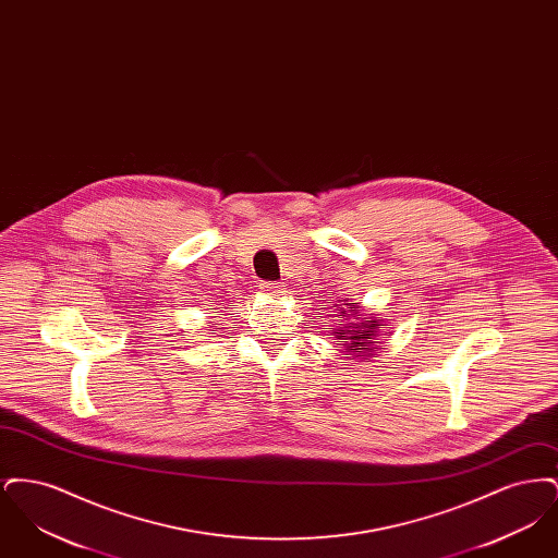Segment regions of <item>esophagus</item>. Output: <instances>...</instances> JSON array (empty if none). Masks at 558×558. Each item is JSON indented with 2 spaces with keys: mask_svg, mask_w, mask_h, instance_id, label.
Listing matches in <instances>:
<instances>
[{
  "mask_svg": "<svg viewBox=\"0 0 558 558\" xmlns=\"http://www.w3.org/2000/svg\"><path fill=\"white\" fill-rule=\"evenodd\" d=\"M262 289L269 292V294H282L284 292V284L282 282H264Z\"/></svg>",
  "mask_w": 558,
  "mask_h": 558,
  "instance_id": "34e87169",
  "label": "esophagus"
}]
</instances>
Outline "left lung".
Here are the masks:
<instances>
[{
    "instance_id": "left-lung-1",
    "label": "left lung",
    "mask_w": 558,
    "mask_h": 558,
    "mask_svg": "<svg viewBox=\"0 0 558 558\" xmlns=\"http://www.w3.org/2000/svg\"><path fill=\"white\" fill-rule=\"evenodd\" d=\"M335 307H337L335 318L337 316L343 318V324L335 328L337 345L341 347V351L351 357H362V360L374 357L378 351V332L385 324L380 319L374 318V314H368L360 319L362 310L357 303L343 301L341 305L335 303Z\"/></svg>"
}]
</instances>
